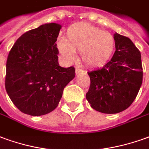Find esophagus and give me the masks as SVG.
I'll return each instance as SVG.
<instances>
[{
  "label": "esophagus",
  "instance_id": "obj_1",
  "mask_svg": "<svg viewBox=\"0 0 149 149\" xmlns=\"http://www.w3.org/2000/svg\"><path fill=\"white\" fill-rule=\"evenodd\" d=\"M75 72H76V74L78 75V74H80L81 72H83V70H82V69H81V68H76Z\"/></svg>",
  "mask_w": 149,
  "mask_h": 149
}]
</instances>
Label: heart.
<instances>
[{"label": "heart", "mask_w": 149, "mask_h": 149, "mask_svg": "<svg viewBox=\"0 0 149 149\" xmlns=\"http://www.w3.org/2000/svg\"><path fill=\"white\" fill-rule=\"evenodd\" d=\"M60 54L68 61H73L76 52H81L86 65L98 67L107 63L114 50V39L111 33L102 31L87 23L72 25L68 29L66 38L58 42Z\"/></svg>", "instance_id": "heart-1"}]
</instances>
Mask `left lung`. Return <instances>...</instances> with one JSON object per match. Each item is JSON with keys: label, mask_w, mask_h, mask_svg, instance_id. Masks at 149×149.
I'll return each mask as SVG.
<instances>
[{"label": "left lung", "mask_w": 149, "mask_h": 149, "mask_svg": "<svg viewBox=\"0 0 149 149\" xmlns=\"http://www.w3.org/2000/svg\"><path fill=\"white\" fill-rule=\"evenodd\" d=\"M115 52L101 68L88 72L90 87L86 99L93 109L116 114L127 109L136 99L143 81L141 55L132 41L114 34Z\"/></svg>", "instance_id": "obj_1"}]
</instances>
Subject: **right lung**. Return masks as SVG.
Masks as SVG:
<instances>
[{
  "label": "right lung",
  "mask_w": 149,
  "mask_h": 149,
  "mask_svg": "<svg viewBox=\"0 0 149 149\" xmlns=\"http://www.w3.org/2000/svg\"><path fill=\"white\" fill-rule=\"evenodd\" d=\"M61 25L47 23L26 32L13 44L6 62V89L24 114L40 116L54 111L64 87L75 77L73 67L58 62Z\"/></svg>",
  "instance_id": "add662e5"
}]
</instances>
